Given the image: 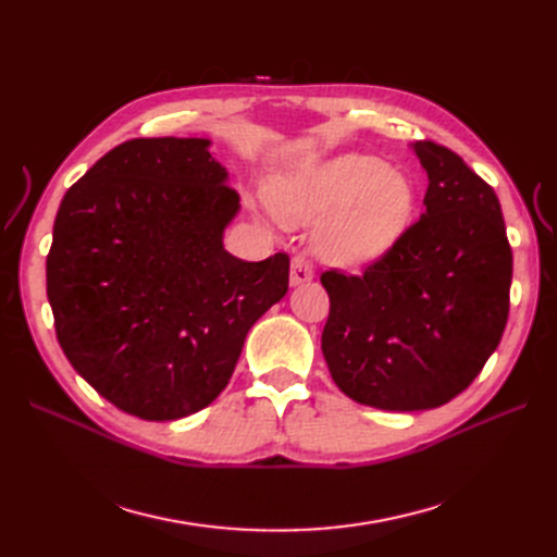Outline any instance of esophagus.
Instances as JSON below:
<instances>
[{"mask_svg": "<svg viewBox=\"0 0 557 557\" xmlns=\"http://www.w3.org/2000/svg\"><path fill=\"white\" fill-rule=\"evenodd\" d=\"M311 276H313V264L309 262L307 256H301L299 252V256H295L290 262V283L293 285L307 283V281H311Z\"/></svg>", "mask_w": 557, "mask_h": 557, "instance_id": "obj_1", "label": "esophagus"}]
</instances>
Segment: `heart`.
Instances as JSON below:
<instances>
[{
	"mask_svg": "<svg viewBox=\"0 0 557 557\" xmlns=\"http://www.w3.org/2000/svg\"><path fill=\"white\" fill-rule=\"evenodd\" d=\"M288 225L322 223L318 252L344 267L383 258L407 232L416 190L411 181L376 158L342 156L285 183L276 193Z\"/></svg>",
	"mask_w": 557,
	"mask_h": 557,
	"instance_id": "heart-1",
	"label": "heart"
}]
</instances>
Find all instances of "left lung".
I'll return each mask as SVG.
<instances>
[{
	"instance_id": "left-lung-1",
	"label": "left lung",
	"mask_w": 557,
	"mask_h": 557,
	"mask_svg": "<svg viewBox=\"0 0 557 557\" xmlns=\"http://www.w3.org/2000/svg\"><path fill=\"white\" fill-rule=\"evenodd\" d=\"M413 148L430 178L425 213L362 274H320L330 374L344 395L385 411L460 395L509 318L513 256L493 185L442 144Z\"/></svg>"
}]
</instances>
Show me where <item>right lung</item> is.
Masks as SVG:
<instances>
[{"mask_svg":"<svg viewBox=\"0 0 557 557\" xmlns=\"http://www.w3.org/2000/svg\"><path fill=\"white\" fill-rule=\"evenodd\" d=\"M207 139L139 137L78 178L55 215L46 293L66 360L117 409L190 416L225 391L290 258L223 248L239 195Z\"/></svg>","mask_w":557,"mask_h":557,"instance_id":"right-lung-1","label":"right lung"}]
</instances>
